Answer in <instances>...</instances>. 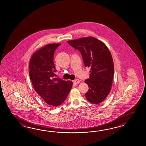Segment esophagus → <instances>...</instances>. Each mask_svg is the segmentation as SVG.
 I'll return each mask as SVG.
<instances>
[{
	"label": "esophagus",
	"mask_w": 146,
	"mask_h": 146,
	"mask_svg": "<svg viewBox=\"0 0 146 146\" xmlns=\"http://www.w3.org/2000/svg\"><path fill=\"white\" fill-rule=\"evenodd\" d=\"M73 83H75V84H78L79 83H80V80H78V79H76V80H75L73 81Z\"/></svg>",
	"instance_id": "esophagus-1"
}]
</instances>
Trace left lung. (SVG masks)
Returning a JSON list of instances; mask_svg holds the SVG:
<instances>
[{
  "mask_svg": "<svg viewBox=\"0 0 146 146\" xmlns=\"http://www.w3.org/2000/svg\"><path fill=\"white\" fill-rule=\"evenodd\" d=\"M68 43L81 52L84 65L91 68L86 99L93 104L103 102L110 92L113 78L114 64L110 52L104 43L93 37L68 40Z\"/></svg>",
  "mask_w": 146,
  "mask_h": 146,
  "instance_id": "1",
  "label": "left lung"
}]
</instances>
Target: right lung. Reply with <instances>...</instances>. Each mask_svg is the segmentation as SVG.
Wrapping results in <instances>:
<instances>
[{
    "instance_id": "1",
    "label": "right lung",
    "mask_w": 146,
    "mask_h": 146,
    "mask_svg": "<svg viewBox=\"0 0 146 146\" xmlns=\"http://www.w3.org/2000/svg\"><path fill=\"white\" fill-rule=\"evenodd\" d=\"M60 44H50L33 54L29 62V76L36 92L50 107L64 102L72 89L73 83L54 78L56 69L54 54Z\"/></svg>"
}]
</instances>
